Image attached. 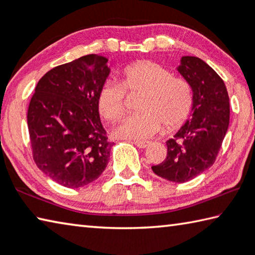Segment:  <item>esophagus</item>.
Instances as JSON below:
<instances>
[{
    "label": "esophagus",
    "instance_id": "esophagus-1",
    "mask_svg": "<svg viewBox=\"0 0 255 255\" xmlns=\"http://www.w3.org/2000/svg\"><path fill=\"white\" fill-rule=\"evenodd\" d=\"M133 144H135L137 147H140V148H145L147 147L149 145V141H146V140H133Z\"/></svg>",
    "mask_w": 255,
    "mask_h": 255
}]
</instances>
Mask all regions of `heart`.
Masks as SVG:
<instances>
[{"label":"heart","mask_w":255,"mask_h":255,"mask_svg":"<svg viewBox=\"0 0 255 255\" xmlns=\"http://www.w3.org/2000/svg\"><path fill=\"white\" fill-rule=\"evenodd\" d=\"M127 93L143 94L138 114L122 120L115 133L122 138L144 139L161 129L174 130L187 122L193 106L191 86L184 79L173 76L166 67L152 60H140L122 71V82L107 81L98 92V107L102 117L117 122L127 110Z\"/></svg>","instance_id":"1"}]
</instances>
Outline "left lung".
I'll use <instances>...</instances> for the list:
<instances>
[{"label": "left lung", "instance_id": "8db88e82", "mask_svg": "<svg viewBox=\"0 0 255 255\" xmlns=\"http://www.w3.org/2000/svg\"><path fill=\"white\" fill-rule=\"evenodd\" d=\"M178 71L193 92L191 118L166 141V158L152 170L183 183L215 163L230 124V98L222 77L202 59L184 56Z\"/></svg>", "mask_w": 255, "mask_h": 255}]
</instances>
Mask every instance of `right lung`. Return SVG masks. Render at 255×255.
Wrapping results in <instances>:
<instances>
[{
	"instance_id": "1",
	"label": "right lung",
	"mask_w": 255,
	"mask_h": 255,
	"mask_svg": "<svg viewBox=\"0 0 255 255\" xmlns=\"http://www.w3.org/2000/svg\"><path fill=\"white\" fill-rule=\"evenodd\" d=\"M108 59L82 56L41 77L28 108V129L36 165L55 182L80 188L105 171L112 141L98 107Z\"/></svg>"
}]
</instances>
